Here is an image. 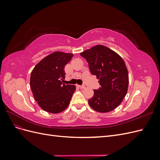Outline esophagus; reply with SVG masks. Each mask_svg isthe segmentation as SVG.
Returning <instances> with one entry per match:
<instances>
[{
  "label": "esophagus",
  "instance_id": "1",
  "mask_svg": "<svg viewBox=\"0 0 160 160\" xmlns=\"http://www.w3.org/2000/svg\"><path fill=\"white\" fill-rule=\"evenodd\" d=\"M77 86H78L80 89H85V85H77Z\"/></svg>",
  "mask_w": 160,
  "mask_h": 160
}]
</instances>
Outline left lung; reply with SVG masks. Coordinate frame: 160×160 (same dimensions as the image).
<instances>
[{
	"mask_svg": "<svg viewBox=\"0 0 160 160\" xmlns=\"http://www.w3.org/2000/svg\"><path fill=\"white\" fill-rule=\"evenodd\" d=\"M88 61L89 70L99 79L101 88L94 89L88 101L90 107L100 113L115 109L127 94L129 85L128 69L117 52L98 45L80 53Z\"/></svg>",
	"mask_w": 160,
	"mask_h": 160,
	"instance_id": "1",
	"label": "left lung"
}]
</instances>
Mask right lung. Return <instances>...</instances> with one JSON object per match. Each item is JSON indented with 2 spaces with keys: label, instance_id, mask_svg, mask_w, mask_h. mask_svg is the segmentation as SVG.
I'll return each mask as SVG.
<instances>
[{
  "label": "right lung",
  "instance_id": "1",
  "mask_svg": "<svg viewBox=\"0 0 160 160\" xmlns=\"http://www.w3.org/2000/svg\"><path fill=\"white\" fill-rule=\"evenodd\" d=\"M72 53L56 51L42 59L31 72L30 85L34 98L45 111L59 113L68 107L76 87L62 83L65 66Z\"/></svg>",
  "mask_w": 160,
  "mask_h": 160
}]
</instances>
